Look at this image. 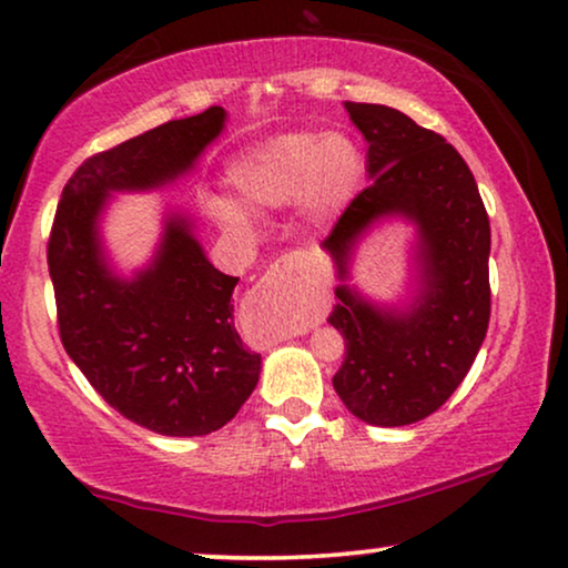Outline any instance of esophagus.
Listing matches in <instances>:
<instances>
[{"instance_id": "esophagus-1", "label": "esophagus", "mask_w": 568, "mask_h": 568, "mask_svg": "<svg viewBox=\"0 0 568 568\" xmlns=\"http://www.w3.org/2000/svg\"><path fill=\"white\" fill-rule=\"evenodd\" d=\"M314 291H320V277L308 264V254L298 248V252L280 256L275 264H270V270L248 293L246 312L275 329L277 335H283V329L293 324L301 298Z\"/></svg>"}]
</instances>
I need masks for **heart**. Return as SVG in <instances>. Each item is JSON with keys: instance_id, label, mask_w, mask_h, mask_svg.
Segmentation results:
<instances>
[{"instance_id": "heart-1", "label": "heart", "mask_w": 568, "mask_h": 568, "mask_svg": "<svg viewBox=\"0 0 568 568\" xmlns=\"http://www.w3.org/2000/svg\"><path fill=\"white\" fill-rule=\"evenodd\" d=\"M366 161L345 132H291L272 138L229 165L225 179L252 210L288 207L304 200L306 213L327 221L358 194ZM215 215L233 231L248 229V215L233 202H217Z\"/></svg>"}]
</instances>
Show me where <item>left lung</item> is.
I'll list each match as a JSON object with an SVG mask.
<instances>
[{"mask_svg": "<svg viewBox=\"0 0 568 568\" xmlns=\"http://www.w3.org/2000/svg\"><path fill=\"white\" fill-rule=\"evenodd\" d=\"M345 109L368 142L372 184L322 241L339 277L327 322L345 337L332 384L355 418L410 426L447 403L486 339L490 223L475 176L442 134L389 105ZM395 214L419 229V293L407 310L374 305L344 283L357 239Z\"/></svg>", "mask_w": 568, "mask_h": 568, "instance_id": "1", "label": "left lung"}]
</instances>
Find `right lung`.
Masks as SVG:
<instances>
[{
    "instance_id": "right-lung-1",
    "label": "right lung",
    "mask_w": 568,
    "mask_h": 568,
    "mask_svg": "<svg viewBox=\"0 0 568 568\" xmlns=\"http://www.w3.org/2000/svg\"><path fill=\"white\" fill-rule=\"evenodd\" d=\"M223 126L225 111L210 105L88 158L51 225L49 275L67 355L113 410L163 436L223 428L260 382V353L233 327L239 277L210 264L181 213L163 221L153 262L121 277L98 223L113 192H145L192 171Z\"/></svg>"
}]
</instances>
